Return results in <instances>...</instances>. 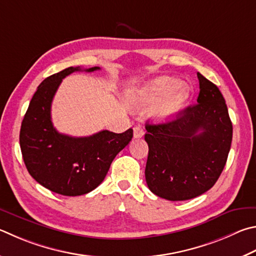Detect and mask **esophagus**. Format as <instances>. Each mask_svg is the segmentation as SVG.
<instances>
[{"label": "esophagus", "mask_w": 256, "mask_h": 256, "mask_svg": "<svg viewBox=\"0 0 256 256\" xmlns=\"http://www.w3.org/2000/svg\"><path fill=\"white\" fill-rule=\"evenodd\" d=\"M133 136L136 138H142L144 136V130L142 126H140V125H138V126L134 128L133 130Z\"/></svg>", "instance_id": "obj_1"}]
</instances>
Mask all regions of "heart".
I'll return each mask as SVG.
<instances>
[{
    "instance_id": "b5f03b06",
    "label": "heart",
    "mask_w": 256,
    "mask_h": 256,
    "mask_svg": "<svg viewBox=\"0 0 256 256\" xmlns=\"http://www.w3.org/2000/svg\"><path fill=\"white\" fill-rule=\"evenodd\" d=\"M179 85V80L172 77L153 78L133 92V103L138 108L156 106L158 118H170L179 113L189 100L187 88Z\"/></svg>"
}]
</instances>
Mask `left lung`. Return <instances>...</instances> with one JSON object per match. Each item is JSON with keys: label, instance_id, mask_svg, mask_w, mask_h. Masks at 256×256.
<instances>
[{"label": "left lung", "instance_id": "obj_1", "mask_svg": "<svg viewBox=\"0 0 256 256\" xmlns=\"http://www.w3.org/2000/svg\"><path fill=\"white\" fill-rule=\"evenodd\" d=\"M198 104L166 123L146 124L148 189L166 200L200 196L220 178L233 138L228 110L218 87L197 72Z\"/></svg>", "mask_w": 256, "mask_h": 256}]
</instances>
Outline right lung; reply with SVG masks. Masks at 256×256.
I'll use <instances>...</instances> for the list:
<instances>
[{
  "instance_id": "1",
  "label": "right lung",
  "mask_w": 256,
  "mask_h": 256,
  "mask_svg": "<svg viewBox=\"0 0 256 256\" xmlns=\"http://www.w3.org/2000/svg\"><path fill=\"white\" fill-rule=\"evenodd\" d=\"M100 67H69L46 78L29 104L20 131V146L28 171L36 182L62 196H80L102 184L114 158L133 138V130H103L90 136L59 133L51 122V103L64 77Z\"/></svg>"
}]
</instances>
